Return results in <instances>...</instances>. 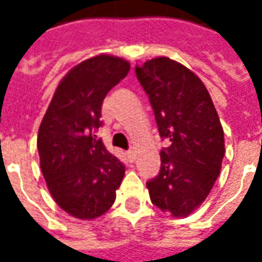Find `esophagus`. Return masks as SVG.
<instances>
[{"label":"esophagus","instance_id":"1","mask_svg":"<svg viewBox=\"0 0 262 262\" xmlns=\"http://www.w3.org/2000/svg\"><path fill=\"white\" fill-rule=\"evenodd\" d=\"M127 157H129V161L133 163V161H135V157H136V154H135L133 150H129V151H127Z\"/></svg>","mask_w":262,"mask_h":262}]
</instances>
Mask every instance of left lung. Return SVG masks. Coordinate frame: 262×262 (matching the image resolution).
<instances>
[{"label": "left lung", "mask_w": 262, "mask_h": 262, "mask_svg": "<svg viewBox=\"0 0 262 262\" xmlns=\"http://www.w3.org/2000/svg\"><path fill=\"white\" fill-rule=\"evenodd\" d=\"M161 139L159 176L147 181L153 205L174 217L198 209L213 187L225 157V133L206 86L191 70L168 57L136 66Z\"/></svg>", "instance_id": "1"}]
</instances>
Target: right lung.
<instances>
[{"label": "right lung", "mask_w": 262, "mask_h": 262, "mask_svg": "<svg viewBox=\"0 0 262 262\" xmlns=\"http://www.w3.org/2000/svg\"><path fill=\"white\" fill-rule=\"evenodd\" d=\"M130 70L126 60L95 56L60 81L45 114L37 150L52 196L77 219L99 217L115 202L125 177L123 163L97 139L106 94Z\"/></svg>", "instance_id": "right-lung-1"}]
</instances>
